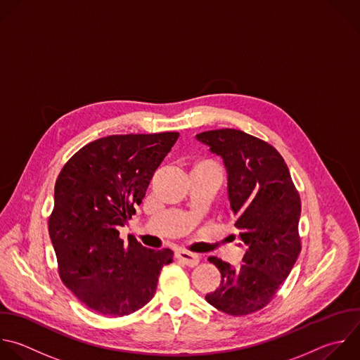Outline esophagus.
I'll list each match as a JSON object with an SVG mask.
<instances>
[{"label": "esophagus", "instance_id": "esophagus-1", "mask_svg": "<svg viewBox=\"0 0 360 360\" xmlns=\"http://www.w3.org/2000/svg\"><path fill=\"white\" fill-rule=\"evenodd\" d=\"M176 259L179 262H182L184 264H186L188 267H195L199 264V256L195 255V253H191V252H185V250H179L176 253Z\"/></svg>", "mask_w": 360, "mask_h": 360}]
</instances>
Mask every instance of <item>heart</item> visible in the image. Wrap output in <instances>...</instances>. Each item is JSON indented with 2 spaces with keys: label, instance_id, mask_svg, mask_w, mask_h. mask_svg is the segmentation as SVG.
<instances>
[{
  "label": "heart",
  "instance_id": "b5f03b06",
  "mask_svg": "<svg viewBox=\"0 0 360 360\" xmlns=\"http://www.w3.org/2000/svg\"><path fill=\"white\" fill-rule=\"evenodd\" d=\"M202 168H206V169H213V171H217V172H220V169H219V167L213 162V161H210V160H205V158H200V160H198L195 164H193V168L192 169H202Z\"/></svg>",
  "mask_w": 360,
  "mask_h": 360
}]
</instances>
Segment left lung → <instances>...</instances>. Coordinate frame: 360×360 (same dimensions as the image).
<instances>
[{"label": "left lung", "mask_w": 360, "mask_h": 360, "mask_svg": "<svg viewBox=\"0 0 360 360\" xmlns=\"http://www.w3.org/2000/svg\"><path fill=\"white\" fill-rule=\"evenodd\" d=\"M196 140L223 158L234 226L248 246L237 269L209 257L221 281L205 298L224 314L248 315L276 297L298 259L300 193L284 158L269 143L234 129L205 131Z\"/></svg>", "instance_id": "left-lung-1"}]
</instances>
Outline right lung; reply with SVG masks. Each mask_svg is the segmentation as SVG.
I'll list each match as a JSON object with an SVG mask.
<instances>
[{
  "instance_id": "1",
  "label": "right lung",
  "mask_w": 360,
  "mask_h": 360,
  "mask_svg": "<svg viewBox=\"0 0 360 360\" xmlns=\"http://www.w3.org/2000/svg\"><path fill=\"white\" fill-rule=\"evenodd\" d=\"M179 133L108 136L80 148L55 184L49 236L63 284L91 311L124 316L155 294L174 252L120 238Z\"/></svg>"
}]
</instances>
